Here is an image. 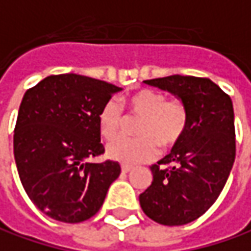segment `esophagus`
I'll return each mask as SVG.
<instances>
[{"label":"esophagus","mask_w":251,"mask_h":251,"mask_svg":"<svg viewBox=\"0 0 251 251\" xmlns=\"http://www.w3.org/2000/svg\"><path fill=\"white\" fill-rule=\"evenodd\" d=\"M133 167L132 166H127V164H122V173H129V171H132Z\"/></svg>","instance_id":"34e87169"}]
</instances>
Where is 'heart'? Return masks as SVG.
<instances>
[{
  "mask_svg": "<svg viewBox=\"0 0 251 251\" xmlns=\"http://www.w3.org/2000/svg\"><path fill=\"white\" fill-rule=\"evenodd\" d=\"M126 116L139 119L136 139H119L108 147V156L126 164H135L180 145L188 126V112L182 102L167 100L166 94L151 88L139 90L125 100ZM126 118L121 105L108 101L98 115V130L106 140L124 132Z\"/></svg>",
  "mask_w": 251,
  "mask_h": 251,
  "instance_id": "obj_1",
  "label": "heart"
}]
</instances>
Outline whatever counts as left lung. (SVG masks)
<instances>
[{
	"label": "left lung",
	"mask_w": 251,
	"mask_h": 251,
	"mask_svg": "<svg viewBox=\"0 0 251 251\" xmlns=\"http://www.w3.org/2000/svg\"><path fill=\"white\" fill-rule=\"evenodd\" d=\"M145 82L181 100L188 126L180 145L150 167L153 181L139 202L157 224H190L218 200L233 167V104L209 78L176 74Z\"/></svg>",
	"instance_id": "left-lung-1"
}]
</instances>
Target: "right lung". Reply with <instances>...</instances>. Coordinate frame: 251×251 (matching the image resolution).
Segmentation results:
<instances>
[{"instance_id":"right-lung-1","label":"right lung","mask_w":251,"mask_h":251,"mask_svg":"<svg viewBox=\"0 0 251 251\" xmlns=\"http://www.w3.org/2000/svg\"><path fill=\"white\" fill-rule=\"evenodd\" d=\"M121 90L70 73L49 75L25 93L14 130V156L24 190L45 215L78 224L102 206L121 166L87 160L105 151L98 115Z\"/></svg>"}]
</instances>
